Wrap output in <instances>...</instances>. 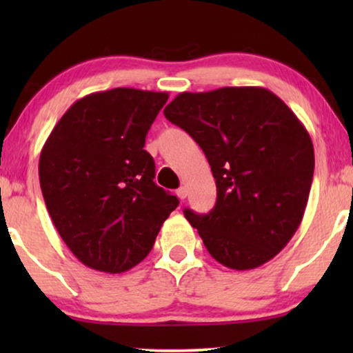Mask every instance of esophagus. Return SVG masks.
Wrapping results in <instances>:
<instances>
[{"instance_id":"34e87169","label":"esophagus","mask_w":353,"mask_h":353,"mask_svg":"<svg viewBox=\"0 0 353 353\" xmlns=\"http://www.w3.org/2000/svg\"><path fill=\"white\" fill-rule=\"evenodd\" d=\"M176 196L180 197L181 201H185V199H186V196H188V191H186V188H185V186L178 188V190H176Z\"/></svg>"}]
</instances>
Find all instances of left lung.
<instances>
[{"mask_svg": "<svg viewBox=\"0 0 353 353\" xmlns=\"http://www.w3.org/2000/svg\"><path fill=\"white\" fill-rule=\"evenodd\" d=\"M210 163L215 207L185 216L225 267L252 270L286 248L310 194L315 152L307 128L260 86L180 93L163 109Z\"/></svg>", "mask_w": 353, "mask_h": 353, "instance_id": "8db88e82", "label": "left lung"}]
</instances>
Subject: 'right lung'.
I'll return each mask as SVG.
<instances>
[{
    "label": "right lung",
    "mask_w": 353,
    "mask_h": 353,
    "mask_svg": "<svg viewBox=\"0 0 353 353\" xmlns=\"http://www.w3.org/2000/svg\"><path fill=\"white\" fill-rule=\"evenodd\" d=\"M168 93L114 88L75 101L48 137L38 173L46 209L86 267L122 273L151 252L180 201L154 183L148 130Z\"/></svg>",
    "instance_id": "obj_1"
}]
</instances>
